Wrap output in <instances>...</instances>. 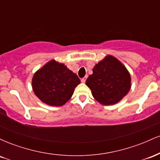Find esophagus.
<instances>
[{
    "label": "esophagus",
    "mask_w": 160,
    "mask_h": 160,
    "mask_svg": "<svg viewBox=\"0 0 160 160\" xmlns=\"http://www.w3.org/2000/svg\"><path fill=\"white\" fill-rule=\"evenodd\" d=\"M86 78H82V79H81V82H82V83H84V82H86Z\"/></svg>",
    "instance_id": "1"
}]
</instances>
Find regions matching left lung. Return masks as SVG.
<instances>
[{"label": "left lung", "instance_id": "left-lung-1", "mask_svg": "<svg viewBox=\"0 0 160 160\" xmlns=\"http://www.w3.org/2000/svg\"><path fill=\"white\" fill-rule=\"evenodd\" d=\"M86 85L92 96L103 105L120 102L131 89V75L123 64L114 56L108 55L92 69Z\"/></svg>", "mask_w": 160, "mask_h": 160}]
</instances>
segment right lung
Masks as SVG:
<instances>
[{"label":"right lung","instance_id":"add662e5","mask_svg":"<svg viewBox=\"0 0 160 160\" xmlns=\"http://www.w3.org/2000/svg\"><path fill=\"white\" fill-rule=\"evenodd\" d=\"M32 83L34 94L43 103L58 107L71 98L80 80L65 64L52 59L34 73Z\"/></svg>","mask_w":160,"mask_h":160}]
</instances>
